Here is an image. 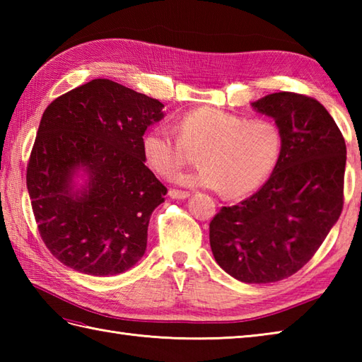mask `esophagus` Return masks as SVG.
I'll list each match as a JSON object with an SVG mask.
<instances>
[{"label": "esophagus", "instance_id": "34e87169", "mask_svg": "<svg viewBox=\"0 0 362 362\" xmlns=\"http://www.w3.org/2000/svg\"><path fill=\"white\" fill-rule=\"evenodd\" d=\"M169 197L187 199V197H189V193H188V191H180V189H169Z\"/></svg>", "mask_w": 362, "mask_h": 362}]
</instances>
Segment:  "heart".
I'll use <instances>...</instances> for the list:
<instances>
[{
  "label": "heart",
  "mask_w": 362,
  "mask_h": 362,
  "mask_svg": "<svg viewBox=\"0 0 362 362\" xmlns=\"http://www.w3.org/2000/svg\"><path fill=\"white\" fill-rule=\"evenodd\" d=\"M156 126L143 135L144 158L157 174L171 177L199 152L202 166L180 174L183 185L222 189L243 197L258 189L272 174L283 152V132L275 121L247 118L216 107L187 112L175 126Z\"/></svg>",
  "instance_id": "1"
}]
</instances>
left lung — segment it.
<instances>
[{
    "instance_id": "1",
    "label": "left lung",
    "mask_w": 362,
    "mask_h": 362,
    "mask_svg": "<svg viewBox=\"0 0 362 362\" xmlns=\"http://www.w3.org/2000/svg\"><path fill=\"white\" fill-rule=\"evenodd\" d=\"M252 107L281 127V157L255 194L211 219L210 245L233 279L272 283L308 263L339 219L347 148L314 98L280 91Z\"/></svg>"
}]
</instances>
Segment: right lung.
<instances>
[{
    "label": "right lung",
    "instance_id": "right-lung-1",
    "mask_svg": "<svg viewBox=\"0 0 362 362\" xmlns=\"http://www.w3.org/2000/svg\"><path fill=\"white\" fill-rule=\"evenodd\" d=\"M163 107L110 79L90 81L46 107L26 185L38 233L60 263L109 276L144 255L151 214L168 189L144 165L141 141Z\"/></svg>",
    "mask_w": 362,
    "mask_h": 362
}]
</instances>
